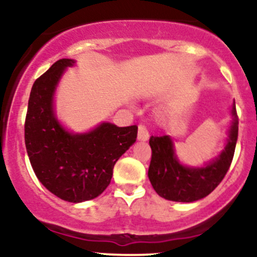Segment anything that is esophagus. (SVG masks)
<instances>
[{"instance_id": "esophagus-1", "label": "esophagus", "mask_w": 257, "mask_h": 257, "mask_svg": "<svg viewBox=\"0 0 257 257\" xmlns=\"http://www.w3.org/2000/svg\"><path fill=\"white\" fill-rule=\"evenodd\" d=\"M150 137L149 131L146 129V126L144 124H139V131H138V139L139 140H147Z\"/></svg>"}]
</instances>
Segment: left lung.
<instances>
[{"mask_svg":"<svg viewBox=\"0 0 257 257\" xmlns=\"http://www.w3.org/2000/svg\"><path fill=\"white\" fill-rule=\"evenodd\" d=\"M233 122L228 141L215 161L202 168L182 166L174 151L173 141L168 135L150 138L152 150L149 179L159 196L173 202H194L210 194L225 178L231 167L238 138V114L235 102L231 110Z\"/></svg>","mask_w":257,"mask_h":257,"instance_id":"obj_1","label":"left lung"}]
</instances>
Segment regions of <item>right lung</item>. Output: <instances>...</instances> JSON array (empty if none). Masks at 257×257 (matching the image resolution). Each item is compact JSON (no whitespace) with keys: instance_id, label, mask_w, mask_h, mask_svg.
Here are the masks:
<instances>
[{"instance_id":"obj_1","label":"right lung","mask_w":257,"mask_h":257,"mask_svg":"<svg viewBox=\"0 0 257 257\" xmlns=\"http://www.w3.org/2000/svg\"><path fill=\"white\" fill-rule=\"evenodd\" d=\"M75 60L60 59L35 81L25 118L29 159L49 192L71 203L94 199L111 182L113 167L135 143L138 126L101 123L84 134H72L55 118L53 95L59 79Z\"/></svg>"}]
</instances>
